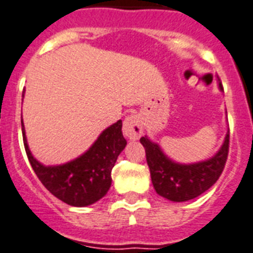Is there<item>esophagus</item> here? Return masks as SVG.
<instances>
[{"label":"esophagus","mask_w":253,"mask_h":253,"mask_svg":"<svg viewBox=\"0 0 253 253\" xmlns=\"http://www.w3.org/2000/svg\"><path fill=\"white\" fill-rule=\"evenodd\" d=\"M123 133L130 141L139 139L141 135L143 134L141 118L135 115V114H131V115L126 116L124 120V125H123Z\"/></svg>","instance_id":"1"}]
</instances>
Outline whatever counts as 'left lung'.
Masks as SVG:
<instances>
[{"label":"left lung","mask_w":253,"mask_h":253,"mask_svg":"<svg viewBox=\"0 0 253 253\" xmlns=\"http://www.w3.org/2000/svg\"><path fill=\"white\" fill-rule=\"evenodd\" d=\"M219 88L223 90L221 83ZM141 143L146 150L151 179L157 194L174 202H184L211 188L221 175L229 152V129L223 146L211 159L194 164L172 161L147 135L141 138Z\"/></svg>","instance_id":"8db88e82"}]
</instances>
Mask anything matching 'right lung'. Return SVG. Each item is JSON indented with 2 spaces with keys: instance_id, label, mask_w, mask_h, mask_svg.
<instances>
[{
  "instance_id": "1",
  "label": "right lung",
  "mask_w": 253,
  "mask_h": 253,
  "mask_svg": "<svg viewBox=\"0 0 253 253\" xmlns=\"http://www.w3.org/2000/svg\"><path fill=\"white\" fill-rule=\"evenodd\" d=\"M122 128L123 123L119 120L106 128L82 156L62 165L44 166L30 152L21 122L24 147L38 179L55 197L75 207L94 204L111 187V170L120 152L126 146Z\"/></svg>"
}]
</instances>
